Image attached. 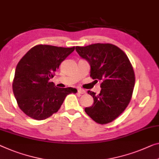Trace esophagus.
Returning a JSON list of instances; mask_svg holds the SVG:
<instances>
[{
  "instance_id": "obj_1",
  "label": "esophagus",
  "mask_w": 159,
  "mask_h": 159,
  "mask_svg": "<svg viewBox=\"0 0 159 159\" xmlns=\"http://www.w3.org/2000/svg\"><path fill=\"white\" fill-rule=\"evenodd\" d=\"M78 93H79L80 94H84L86 93V91L84 89H78Z\"/></svg>"
}]
</instances>
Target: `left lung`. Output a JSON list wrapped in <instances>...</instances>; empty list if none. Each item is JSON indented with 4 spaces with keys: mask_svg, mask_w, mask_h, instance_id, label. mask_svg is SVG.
<instances>
[{
    "mask_svg": "<svg viewBox=\"0 0 159 159\" xmlns=\"http://www.w3.org/2000/svg\"><path fill=\"white\" fill-rule=\"evenodd\" d=\"M75 50L91 65L90 76L102 80L98 95L88 91L94 102L85 111L99 124L112 122L126 108L134 91L135 73L129 58L121 49L111 43L76 46Z\"/></svg>",
    "mask_w": 159,
    "mask_h": 159,
    "instance_id": "obj_1",
    "label": "left lung"
}]
</instances>
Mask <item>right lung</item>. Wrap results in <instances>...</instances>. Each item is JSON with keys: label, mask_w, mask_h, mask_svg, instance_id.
I'll use <instances>...</instances> for the list:
<instances>
[{"label": "right lung", "mask_w": 159, "mask_h": 159, "mask_svg": "<svg viewBox=\"0 0 159 159\" xmlns=\"http://www.w3.org/2000/svg\"><path fill=\"white\" fill-rule=\"evenodd\" d=\"M74 50L75 47L40 44L30 48L19 61L13 91L19 108L28 116L46 119L59 110L67 95L77 93L75 89H61L49 80Z\"/></svg>", "instance_id": "obj_1"}]
</instances>
